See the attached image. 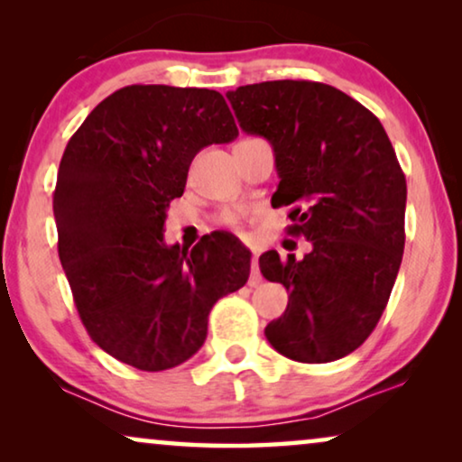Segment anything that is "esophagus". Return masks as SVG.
I'll return each instance as SVG.
<instances>
[{
    "instance_id": "34e87169",
    "label": "esophagus",
    "mask_w": 462,
    "mask_h": 462,
    "mask_svg": "<svg viewBox=\"0 0 462 462\" xmlns=\"http://www.w3.org/2000/svg\"><path fill=\"white\" fill-rule=\"evenodd\" d=\"M263 283V275H261V269H258V258L256 254L252 256V271H250V280H248V286L250 288H256Z\"/></svg>"
}]
</instances>
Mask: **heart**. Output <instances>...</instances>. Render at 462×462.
Wrapping results in <instances>:
<instances>
[{
  "instance_id": "1",
  "label": "heart",
  "mask_w": 462,
  "mask_h": 462,
  "mask_svg": "<svg viewBox=\"0 0 462 462\" xmlns=\"http://www.w3.org/2000/svg\"><path fill=\"white\" fill-rule=\"evenodd\" d=\"M226 220H229V223H236V218H233V214H229V217H226Z\"/></svg>"
}]
</instances>
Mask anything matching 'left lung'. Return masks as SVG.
I'll return each mask as SVG.
<instances>
[{
    "label": "left lung",
    "mask_w": 462,
    "mask_h": 462,
    "mask_svg": "<svg viewBox=\"0 0 462 462\" xmlns=\"http://www.w3.org/2000/svg\"><path fill=\"white\" fill-rule=\"evenodd\" d=\"M239 128L267 138L280 185L271 204L292 206V236L311 242L302 261L258 258L288 307L264 328L282 356L326 364L370 337L402 264L406 176L383 124L319 81H263L226 92Z\"/></svg>",
    "instance_id": "obj_1"
}]
</instances>
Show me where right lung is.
<instances>
[{
	"label": "right lung",
	"mask_w": 462,
	"mask_h": 462,
	"mask_svg": "<svg viewBox=\"0 0 462 462\" xmlns=\"http://www.w3.org/2000/svg\"><path fill=\"white\" fill-rule=\"evenodd\" d=\"M237 134L217 90L125 86L62 153L52 201L60 264L90 338L132 368L187 362L214 302L248 282V250L229 237H204L191 252L163 242L193 157Z\"/></svg>",
	"instance_id": "right-lung-1"
}]
</instances>
